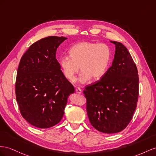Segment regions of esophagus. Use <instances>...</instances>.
Instances as JSON below:
<instances>
[{
  "instance_id": "34e87169",
  "label": "esophagus",
  "mask_w": 156,
  "mask_h": 156,
  "mask_svg": "<svg viewBox=\"0 0 156 156\" xmlns=\"http://www.w3.org/2000/svg\"><path fill=\"white\" fill-rule=\"evenodd\" d=\"M76 92L78 93V94H80V93H82V90L80 87H76Z\"/></svg>"
}]
</instances>
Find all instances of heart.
<instances>
[{
	"mask_svg": "<svg viewBox=\"0 0 156 156\" xmlns=\"http://www.w3.org/2000/svg\"><path fill=\"white\" fill-rule=\"evenodd\" d=\"M69 56L62 57L60 67L64 76L71 82L76 79L80 71L79 82L85 83L91 78L98 80L103 76L110 63V48L105 44L82 42L75 44L69 50Z\"/></svg>",
	"mask_w": 156,
	"mask_h": 156,
	"instance_id": "heart-1",
	"label": "heart"
}]
</instances>
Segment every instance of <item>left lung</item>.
Here are the masks:
<instances>
[{
    "mask_svg": "<svg viewBox=\"0 0 156 156\" xmlns=\"http://www.w3.org/2000/svg\"><path fill=\"white\" fill-rule=\"evenodd\" d=\"M115 44L112 65L101 80L83 91L92 126L105 133L122 131L133 118L139 99V78L136 66L126 47Z\"/></svg>",
    "mask_w": 156,
    "mask_h": 156,
    "instance_id": "left-lung-1",
    "label": "left lung"
}]
</instances>
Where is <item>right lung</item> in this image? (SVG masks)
<instances>
[{"label": "right lung", "instance_id": "obj_1", "mask_svg": "<svg viewBox=\"0 0 156 156\" xmlns=\"http://www.w3.org/2000/svg\"><path fill=\"white\" fill-rule=\"evenodd\" d=\"M66 38L50 36L33 43L21 57L16 81V101L27 122L38 128L58 123L74 87L62 73L57 48Z\"/></svg>", "mask_w": 156, "mask_h": 156}]
</instances>
